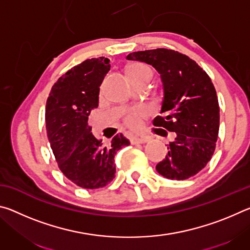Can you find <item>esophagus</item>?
<instances>
[{"label": "esophagus", "mask_w": 250, "mask_h": 250, "mask_svg": "<svg viewBox=\"0 0 250 250\" xmlns=\"http://www.w3.org/2000/svg\"><path fill=\"white\" fill-rule=\"evenodd\" d=\"M146 141H149V137H147V135H146V134L134 135V137L130 138V142L132 143V145H138V143H145Z\"/></svg>", "instance_id": "1"}]
</instances>
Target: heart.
<instances>
[{
  "label": "heart",
  "instance_id": "b5f03b06",
  "mask_svg": "<svg viewBox=\"0 0 250 250\" xmlns=\"http://www.w3.org/2000/svg\"><path fill=\"white\" fill-rule=\"evenodd\" d=\"M126 74L130 77H137V76H143L147 74H152V69L149 66L141 62H135V64L130 65L126 69ZM146 115L145 109H132L128 111L124 117L125 124L129 126V128H137L140 125L142 117Z\"/></svg>",
  "mask_w": 250,
  "mask_h": 250
}]
</instances>
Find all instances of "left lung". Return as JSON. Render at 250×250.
I'll list each match as a JSON object with an SVG mask.
<instances>
[{
	"label": "left lung",
	"mask_w": 250,
	"mask_h": 250,
	"mask_svg": "<svg viewBox=\"0 0 250 250\" xmlns=\"http://www.w3.org/2000/svg\"><path fill=\"white\" fill-rule=\"evenodd\" d=\"M159 71L164 97L153 125L175 132L156 171L170 180H186L203 170L214 154L219 130V104L209 76L193 59L173 49L129 54ZM164 134H167V132Z\"/></svg>",
	"instance_id": "8db88e82"
}]
</instances>
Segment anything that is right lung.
<instances>
[{
	"label": "right lung",
	"instance_id": "add662e5",
	"mask_svg": "<svg viewBox=\"0 0 250 250\" xmlns=\"http://www.w3.org/2000/svg\"><path fill=\"white\" fill-rule=\"evenodd\" d=\"M109 59L91 58L58 78L46 103L45 122L59 170L79 188L96 189L115 179V155L130 142L121 133L108 146L91 134L88 116L98 107L99 87Z\"/></svg>",
	"mask_w": 250,
	"mask_h": 250
}]
</instances>
